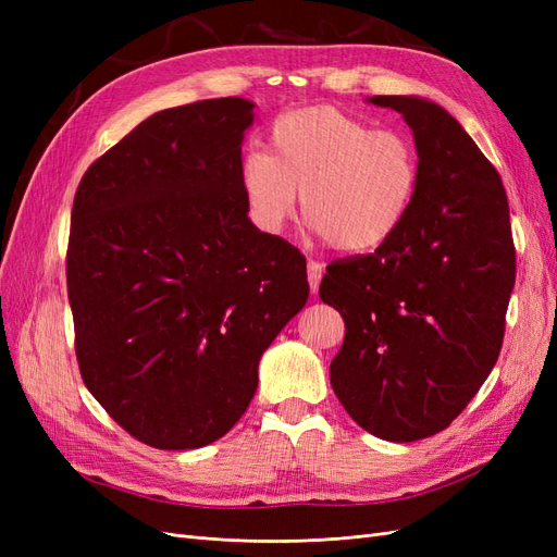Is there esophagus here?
Listing matches in <instances>:
<instances>
[{
    "instance_id": "34e87169",
    "label": "esophagus",
    "mask_w": 557,
    "mask_h": 557,
    "mask_svg": "<svg viewBox=\"0 0 557 557\" xmlns=\"http://www.w3.org/2000/svg\"><path fill=\"white\" fill-rule=\"evenodd\" d=\"M307 276H309V288H311V293H318L320 278H323V264H318V262L309 260V264H307Z\"/></svg>"
}]
</instances>
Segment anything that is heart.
<instances>
[{
	"instance_id": "b5f03b06",
	"label": "heart",
	"mask_w": 557,
	"mask_h": 557,
	"mask_svg": "<svg viewBox=\"0 0 557 557\" xmlns=\"http://www.w3.org/2000/svg\"><path fill=\"white\" fill-rule=\"evenodd\" d=\"M252 221L278 234L301 205L318 237L344 252L376 250L407 223L420 188V156L399 129H372L334 107L283 113L269 153L239 166Z\"/></svg>"
}]
</instances>
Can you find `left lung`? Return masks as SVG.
Listing matches in <instances>:
<instances>
[{
  "label": "left lung",
  "mask_w": 557,
  "mask_h": 557,
  "mask_svg": "<svg viewBox=\"0 0 557 557\" xmlns=\"http://www.w3.org/2000/svg\"><path fill=\"white\" fill-rule=\"evenodd\" d=\"M367 102L413 129L418 197L391 242L332 262L318 293L346 323L334 395L362 430L407 444L446 430L493 372L516 250L502 178L446 109L416 95Z\"/></svg>",
  "instance_id": "1"
}]
</instances>
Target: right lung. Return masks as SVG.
I'll list each match as a JSON object with an SVG mask.
<instances>
[{
	"instance_id": "obj_1",
	"label": "right lung",
	"mask_w": 557,
	"mask_h": 557,
	"mask_svg": "<svg viewBox=\"0 0 557 557\" xmlns=\"http://www.w3.org/2000/svg\"><path fill=\"white\" fill-rule=\"evenodd\" d=\"M256 104L158 111L83 174L66 293L83 383L160 450L232 430L258 364L309 299L307 262L248 218L239 166Z\"/></svg>"
}]
</instances>
